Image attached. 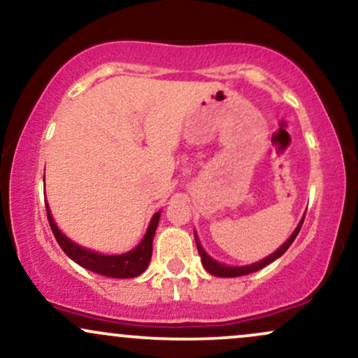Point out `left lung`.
<instances>
[{
  "label": "left lung",
  "instance_id": "8db88e82",
  "mask_svg": "<svg viewBox=\"0 0 358 358\" xmlns=\"http://www.w3.org/2000/svg\"><path fill=\"white\" fill-rule=\"evenodd\" d=\"M303 220H305V217H303L301 222H299V224H298V227L294 229V232L291 234L289 239H287L285 244L281 245V248H279L278 250H274V252L271 254V256L261 259V261H259V262H254V264H249V266H225V264H222V262L215 261V259H212L207 252H205L202 245H200L199 237H196V234H195L196 249H199L200 257H202L203 268L207 269V273H210L212 276H219V278H237V276H245V274H250V273H256V271L262 269V268H264V266L271 264V262L276 261L278 257H281L282 254L286 252L287 248H289V245L293 244V241L296 239V236L299 234V229H301V225H303Z\"/></svg>",
  "mask_w": 358,
  "mask_h": 358
}]
</instances>
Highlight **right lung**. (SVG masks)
Instances as JSON below:
<instances>
[{
  "instance_id": "1",
  "label": "right lung",
  "mask_w": 358,
  "mask_h": 358,
  "mask_svg": "<svg viewBox=\"0 0 358 358\" xmlns=\"http://www.w3.org/2000/svg\"><path fill=\"white\" fill-rule=\"evenodd\" d=\"M159 213L156 212L153 215V219L150 222V227L143 237V241L139 242L138 248H134L133 250L124 254H116V256H108V254H99L94 252V250L82 248V245L76 244V242L69 239L67 236L60 232V229L57 227L55 222L52 219L50 208L47 205V217H48V224H50V229L55 236L57 242L67 254L72 261H76L77 264L82 266V268L92 271V273L102 274V276H109V278H136L141 273H145V269L148 268L151 261V250H153V237L156 232V227H158L159 222Z\"/></svg>"
}]
</instances>
